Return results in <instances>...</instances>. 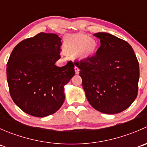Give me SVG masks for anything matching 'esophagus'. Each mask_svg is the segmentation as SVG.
<instances>
[{
  "label": "esophagus",
  "instance_id": "34e87169",
  "mask_svg": "<svg viewBox=\"0 0 147 147\" xmlns=\"http://www.w3.org/2000/svg\"><path fill=\"white\" fill-rule=\"evenodd\" d=\"M75 73H76V74H79L80 69L78 67H76V66L75 67Z\"/></svg>",
  "mask_w": 147,
  "mask_h": 147
}]
</instances>
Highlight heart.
<instances>
[{
	"label": "heart",
	"mask_w": 147,
	"mask_h": 147,
	"mask_svg": "<svg viewBox=\"0 0 147 147\" xmlns=\"http://www.w3.org/2000/svg\"><path fill=\"white\" fill-rule=\"evenodd\" d=\"M97 47V43L92 39L89 40L85 35H75L69 36L65 42V51L68 53H77L82 57L92 54Z\"/></svg>",
	"instance_id": "b5f03b06"
}]
</instances>
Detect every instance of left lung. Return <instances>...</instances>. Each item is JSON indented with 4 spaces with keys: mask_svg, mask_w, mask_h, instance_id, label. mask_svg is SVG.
<instances>
[{
    "mask_svg": "<svg viewBox=\"0 0 147 147\" xmlns=\"http://www.w3.org/2000/svg\"><path fill=\"white\" fill-rule=\"evenodd\" d=\"M100 47L91 57L75 61L87 100L105 114L125 110L137 98L139 62L131 46L107 32H97Z\"/></svg>",
    "mask_w": 147,
    "mask_h": 147,
    "instance_id": "obj_1",
    "label": "left lung"
}]
</instances>
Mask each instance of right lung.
Returning <instances> with one entry per match:
<instances>
[{
	"label": "right lung",
	"instance_id": "1",
	"mask_svg": "<svg viewBox=\"0 0 147 147\" xmlns=\"http://www.w3.org/2000/svg\"><path fill=\"white\" fill-rule=\"evenodd\" d=\"M61 45L57 35L40 32L19 42L10 54L6 68L10 94L28 115L48 116L64 102V86L75 72L72 61L63 67L55 65Z\"/></svg>",
	"mask_w": 147,
	"mask_h": 147
}]
</instances>
